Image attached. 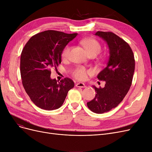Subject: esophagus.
I'll list each match as a JSON object with an SVG mask.
<instances>
[{"mask_svg": "<svg viewBox=\"0 0 152 152\" xmlns=\"http://www.w3.org/2000/svg\"><path fill=\"white\" fill-rule=\"evenodd\" d=\"M76 86L77 88H85L86 85L83 83H76Z\"/></svg>", "mask_w": 152, "mask_h": 152, "instance_id": "34e87169", "label": "esophagus"}]
</instances>
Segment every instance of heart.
<instances>
[{
  "label": "heart",
  "mask_w": 152,
  "mask_h": 152,
  "mask_svg": "<svg viewBox=\"0 0 152 152\" xmlns=\"http://www.w3.org/2000/svg\"><path fill=\"white\" fill-rule=\"evenodd\" d=\"M83 46L86 49L88 54L90 56L92 54L97 55L102 49L100 43L94 39L89 38L85 39L81 41ZM71 47L69 46H66L62 50L61 58L63 59H66L68 58L70 53ZM92 73L91 70H88L85 69L82 66H77L76 68L73 71L72 76L76 79L78 80H85L88 75Z\"/></svg>",
  "instance_id": "b5f03b06"
}]
</instances>
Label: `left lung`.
Wrapping results in <instances>:
<instances>
[{
	"instance_id": "8db88e82",
	"label": "left lung",
	"mask_w": 152,
	"mask_h": 152,
	"mask_svg": "<svg viewBox=\"0 0 152 152\" xmlns=\"http://www.w3.org/2000/svg\"><path fill=\"white\" fill-rule=\"evenodd\" d=\"M95 35L107 42L110 58L97 76L105 81L104 87L93 86L96 94L87 106L94 113L102 114L116 108L124 99L132 85L135 61L130 45L113 32L98 31Z\"/></svg>"
}]
</instances>
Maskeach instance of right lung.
I'll return each instance as SVG.
<instances>
[{"label": "right lung", "instance_id": "right-lung-1", "mask_svg": "<svg viewBox=\"0 0 152 152\" xmlns=\"http://www.w3.org/2000/svg\"><path fill=\"white\" fill-rule=\"evenodd\" d=\"M77 34L45 31L32 36L22 49L20 71L22 85L31 100L39 108L53 110L63 105L67 93L75 86L65 77L50 79V69L61 63V53Z\"/></svg>", "mask_w": 152, "mask_h": 152}]
</instances>
